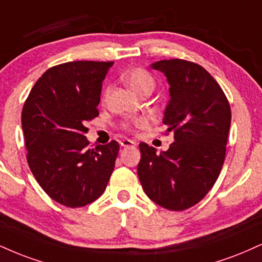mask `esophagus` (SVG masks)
<instances>
[{
  "instance_id": "esophagus-1",
  "label": "esophagus",
  "mask_w": 262,
  "mask_h": 262,
  "mask_svg": "<svg viewBox=\"0 0 262 262\" xmlns=\"http://www.w3.org/2000/svg\"><path fill=\"white\" fill-rule=\"evenodd\" d=\"M135 141L130 140V139H122L121 140V146L123 147H130V146H135Z\"/></svg>"
}]
</instances>
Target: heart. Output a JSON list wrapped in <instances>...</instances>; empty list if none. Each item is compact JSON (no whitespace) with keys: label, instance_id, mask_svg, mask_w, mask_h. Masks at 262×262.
I'll return each mask as SVG.
<instances>
[{"label":"heart","instance_id":"obj_1","mask_svg":"<svg viewBox=\"0 0 262 262\" xmlns=\"http://www.w3.org/2000/svg\"><path fill=\"white\" fill-rule=\"evenodd\" d=\"M123 81L134 91L135 94H140L144 90H152L155 86V80L149 72L143 68H133L125 72L122 77ZM147 125V119L144 117L137 118L130 124H125L124 128L128 130H134L137 128H144Z\"/></svg>","mask_w":262,"mask_h":262}]
</instances>
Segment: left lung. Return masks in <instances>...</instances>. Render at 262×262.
<instances>
[{
    "instance_id": "8db88e82",
    "label": "left lung",
    "mask_w": 262,
    "mask_h": 262,
    "mask_svg": "<svg viewBox=\"0 0 262 262\" xmlns=\"http://www.w3.org/2000/svg\"><path fill=\"white\" fill-rule=\"evenodd\" d=\"M169 84L163 123L174 133L169 149L140 143L138 176L144 191L167 210L198 204L213 187L226 156L231 107L219 83L194 62L173 58L151 64Z\"/></svg>"
}]
</instances>
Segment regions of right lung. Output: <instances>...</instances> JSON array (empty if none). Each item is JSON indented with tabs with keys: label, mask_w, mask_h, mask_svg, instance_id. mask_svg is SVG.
Here are the masks:
<instances>
[{
	"label": "right lung",
	"mask_w": 262,
	"mask_h": 262,
	"mask_svg": "<svg viewBox=\"0 0 262 262\" xmlns=\"http://www.w3.org/2000/svg\"><path fill=\"white\" fill-rule=\"evenodd\" d=\"M113 62L74 61L47 69L21 112L30 171L51 199L81 207L102 195L119 145L88 149L85 123L99 116L101 88Z\"/></svg>",
	"instance_id": "obj_1"
}]
</instances>
